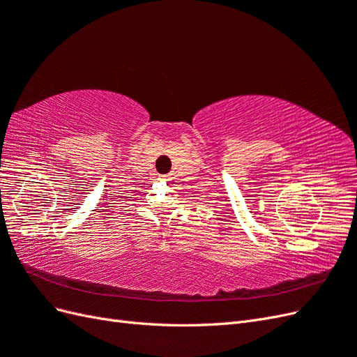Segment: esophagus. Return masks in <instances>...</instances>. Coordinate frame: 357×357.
I'll return each instance as SVG.
<instances>
[{
  "label": "esophagus",
  "mask_w": 357,
  "mask_h": 357,
  "mask_svg": "<svg viewBox=\"0 0 357 357\" xmlns=\"http://www.w3.org/2000/svg\"><path fill=\"white\" fill-rule=\"evenodd\" d=\"M159 180H162V181H168V180H169V177H168V176H159Z\"/></svg>",
  "instance_id": "obj_1"
}]
</instances>
